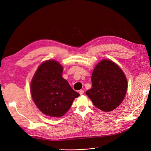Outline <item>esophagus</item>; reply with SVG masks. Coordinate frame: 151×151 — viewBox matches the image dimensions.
<instances>
[{"mask_svg": "<svg viewBox=\"0 0 151 151\" xmlns=\"http://www.w3.org/2000/svg\"><path fill=\"white\" fill-rule=\"evenodd\" d=\"M79 93L80 95H83L84 94V91L83 90H80Z\"/></svg>", "mask_w": 151, "mask_h": 151, "instance_id": "obj_1", "label": "esophagus"}]
</instances>
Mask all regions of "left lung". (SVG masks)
<instances>
[{
    "label": "left lung",
    "mask_w": 151,
    "mask_h": 151,
    "mask_svg": "<svg viewBox=\"0 0 151 151\" xmlns=\"http://www.w3.org/2000/svg\"><path fill=\"white\" fill-rule=\"evenodd\" d=\"M93 87L86 92L94 106L111 112L122 102L128 83L122 69L114 62L104 59L98 63L91 76Z\"/></svg>",
    "instance_id": "1"
}]
</instances>
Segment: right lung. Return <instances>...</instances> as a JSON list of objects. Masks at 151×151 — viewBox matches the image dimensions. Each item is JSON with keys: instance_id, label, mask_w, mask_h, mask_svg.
I'll use <instances>...</instances> for the list:
<instances>
[{"instance_id": "right-lung-1", "label": "right lung", "mask_w": 151, "mask_h": 151, "mask_svg": "<svg viewBox=\"0 0 151 151\" xmlns=\"http://www.w3.org/2000/svg\"><path fill=\"white\" fill-rule=\"evenodd\" d=\"M63 67L55 60L40 65L32 78L31 93L36 106L46 115L60 117L80 96L62 77Z\"/></svg>"}]
</instances>
